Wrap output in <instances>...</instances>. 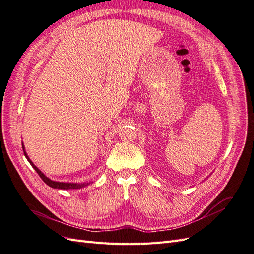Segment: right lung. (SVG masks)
<instances>
[{
  "instance_id": "add662e5",
  "label": "right lung",
  "mask_w": 254,
  "mask_h": 254,
  "mask_svg": "<svg viewBox=\"0 0 254 254\" xmlns=\"http://www.w3.org/2000/svg\"><path fill=\"white\" fill-rule=\"evenodd\" d=\"M22 147H23V150H24V146L22 145ZM24 155H25L26 159L28 160V162L30 163V165H32V166L35 168V171L38 173V175L40 176V178H41L45 183H47L49 187H51V188H53V189H60V190H74V189L84 188V187L88 186V184H89V183H65V182H57V181H53V180L49 179L48 177H45V175H43V174L41 173V171H40V170H38V167H36V166L34 165V163H33L32 161L29 160V158L27 157L25 150H24Z\"/></svg>"
}]
</instances>
